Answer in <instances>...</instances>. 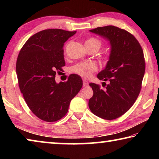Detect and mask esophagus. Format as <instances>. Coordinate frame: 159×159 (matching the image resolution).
Instances as JSON below:
<instances>
[{
  "instance_id": "34e87169",
  "label": "esophagus",
  "mask_w": 159,
  "mask_h": 159,
  "mask_svg": "<svg viewBox=\"0 0 159 159\" xmlns=\"http://www.w3.org/2000/svg\"><path fill=\"white\" fill-rule=\"evenodd\" d=\"M83 87H87V86L88 85V80H83Z\"/></svg>"
}]
</instances>
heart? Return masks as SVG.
I'll return each mask as SVG.
<instances>
[{
	"label": "heart",
	"instance_id": "1",
	"mask_svg": "<svg viewBox=\"0 0 159 159\" xmlns=\"http://www.w3.org/2000/svg\"><path fill=\"white\" fill-rule=\"evenodd\" d=\"M86 48H95L99 50L101 48L102 43L95 38H90L85 41ZM97 67L95 64L92 62H82L76 64L71 68V71L83 77L88 78L90 76L92 72L95 71Z\"/></svg>",
	"mask_w": 159,
	"mask_h": 159
}]
</instances>
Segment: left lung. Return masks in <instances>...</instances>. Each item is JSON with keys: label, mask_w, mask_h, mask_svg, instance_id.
Here are the masks:
<instances>
[{"label": "left lung", "mask_w": 159, "mask_h": 159, "mask_svg": "<svg viewBox=\"0 0 159 159\" xmlns=\"http://www.w3.org/2000/svg\"><path fill=\"white\" fill-rule=\"evenodd\" d=\"M90 32L109 41L110 54L105 68L97 76L109 83L104 90L90 83L93 95L88 106L97 116L113 120L130 109L140 92L145 71L143 50L133 35L116 26L98 27Z\"/></svg>", "instance_id": "1"}]
</instances>
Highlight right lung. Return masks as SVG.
I'll return each instance as SVG.
<instances>
[{"label": "right lung", "instance_id": "add662e5", "mask_svg": "<svg viewBox=\"0 0 159 159\" xmlns=\"http://www.w3.org/2000/svg\"><path fill=\"white\" fill-rule=\"evenodd\" d=\"M76 31L51 29L29 38L19 54L16 73L21 93L29 109L47 122L61 119L66 114L71 99L83 85L77 74L66 82L55 81L56 71L65 66L63 47Z\"/></svg>", "mask_w": 159, "mask_h": 159}]
</instances>
